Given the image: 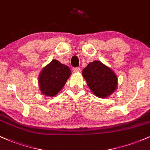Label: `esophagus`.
<instances>
[{
  "label": "esophagus",
  "mask_w": 150,
  "mask_h": 150,
  "mask_svg": "<svg viewBox=\"0 0 150 150\" xmlns=\"http://www.w3.org/2000/svg\"><path fill=\"white\" fill-rule=\"evenodd\" d=\"M73 73H77V72H80V68H79V67H77V68H73Z\"/></svg>",
  "instance_id": "obj_1"
}]
</instances>
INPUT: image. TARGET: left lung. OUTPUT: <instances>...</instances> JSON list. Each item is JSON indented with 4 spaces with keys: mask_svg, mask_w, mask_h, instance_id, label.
<instances>
[{
    "mask_svg": "<svg viewBox=\"0 0 150 150\" xmlns=\"http://www.w3.org/2000/svg\"><path fill=\"white\" fill-rule=\"evenodd\" d=\"M82 76L96 97L106 98L115 92L118 86L116 73L101 61L89 63L82 70Z\"/></svg>",
    "mask_w": 150,
    "mask_h": 150,
    "instance_id": "left-lung-1",
    "label": "left lung"
}]
</instances>
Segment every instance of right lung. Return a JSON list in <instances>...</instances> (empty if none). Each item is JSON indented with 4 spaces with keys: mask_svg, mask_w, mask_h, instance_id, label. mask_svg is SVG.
I'll use <instances>...</instances> for the list:
<instances>
[{
    "mask_svg": "<svg viewBox=\"0 0 150 150\" xmlns=\"http://www.w3.org/2000/svg\"><path fill=\"white\" fill-rule=\"evenodd\" d=\"M71 75V70L66 65L53 59L39 75V89L44 95L53 97L63 89Z\"/></svg>",
    "mask_w": 150,
    "mask_h": 150,
    "instance_id": "1",
    "label": "right lung"
}]
</instances>
